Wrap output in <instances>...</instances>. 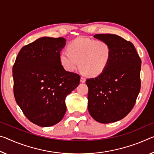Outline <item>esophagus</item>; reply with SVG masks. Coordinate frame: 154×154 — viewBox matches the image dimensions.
<instances>
[{
	"label": "esophagus",
	"mask_w": 154,
	"mask_h": 154,
	"mask_svg": "<svg viewBox=\"0 0 154 154\" xmlns=\"http://www.w3.org/2000/svg\"><path fill=\"white\" fill-rule=\"evenodd\" d=\"M80 82H81L82 83H84L85 82H86V79L84 77H81V78H80Z\"/></svg>",
	"instance_id": "34e87169"
}]
</instances>
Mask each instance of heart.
Masks as SVG:
<instances>
[{
  "mask_svg": "<svg viewBox=\"0 0 154 154\" xmlns=\"http://www.w3.org/2000/svg\"><path fill=\"white\" fill-rule=\"evenodd\" d=\"M112 57V47L103 40L77 38L68 45V51L60 55V63L66 70L73 72L79 68L88 77H97L108 67Z\"/></svg>",
  "mask_w": 154,
  "mask_h": 154,
  "instance_id": "b5f03b06",
  "label": "heart"
}]
</instances>
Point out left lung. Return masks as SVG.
I'll list each match as a JSON object with an SVG mask.
<instances>
[{
    "mask_svg": "<svg viewBox=\"0 0 154 154\" xmlns=\"http://www.w3.org/2000/svg\"><path fill=\"white\" fill-rule=\"evenodd\" d=\"M97 40L108 42L111 60L106 70L86 80L88 109L101 123L121 120L134 106L140 89L141 60L134 45L115 34H97Z\"/></svg>",
    "mask_w": 154,
    "mask_h": 154,
    "instance_id": "obj_1",
    "label": "left lung"
}]
</instances>
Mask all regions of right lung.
Segmentation results:
<instances>
[{
	"instance_id": "right-lung-1",
	"label": "right lung",
	"mask_w": 154,
	"mask_h": 154,
	"mask_svg": "<svg viewBox=\"0 0 154 154\" xmlns=\"http://www.w3.org/2000/svg\"><path fill=\"white\" fill-rule=\"evenodd\" d=\"M66 42L64 38H38L21 48L14 64L16 103L38 126H53L62 120L66 97L79 84V75L66 71L60 63Z\"/></svg>"
}]
</instances>
